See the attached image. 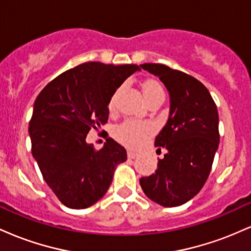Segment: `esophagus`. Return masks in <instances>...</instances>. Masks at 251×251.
Returning a JSON list of instances; mask_svg holds the SVG:
<instances>
[{
  "instance_id": "34e87169",
  "label": "esophagus",
  "mask_w": 251,
  "mask_h": 251,
  "mask_svg": "<svg viewBox=\"0 0 251 251\" xmlns=\"http://www.w3.org/2000/svg\"><path fill=\"white\" fill-rule=\"evenodd\" d=\"M127 157L131 158V159H134V158L138 157V153H137V152L132 151V150H128V151H127Z\"/></svg>"
}]
</instances>
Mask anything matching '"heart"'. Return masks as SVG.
I'll return each instance as SVG.
<instances>
[{
  "instance_id": "1",
  "label": "heart",
  "mask_w": 251,
  "mask_h": 251,
  "mask_svg": "<svg viewBox=\"0 0 251 251\" xmlns=\"http://www.w3.org/2000/svg\"><path fill=\"white\" fill-rule=\"evenodd\" d=\"M142 89L146 101L155 97H164L162 85L155 80L150 79L144 81ZM114 103H116V96L112 97L111 101H109V108H113ZM152 131H153L152 126L148 123L126 120L114 129V137L123 145L131 149H138L146 143L148 138L152 134Z\"/></svg>"
}]
</instances>
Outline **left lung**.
I'll return each instance as SVG.
<instances>
[{
	"mask_svg": "<svg viewBox=\"0 0 251 251\" xmlns=\"http://www.w3.org/2000/svg\"><path fill=\"white\" fill-rule=\"evenodd\" d=\"M140 67L159 77L170 94L168 123L154 142L168 152L153 175L140 178V186L157 204L179 206L201 191L211 171L220 144L217 107L194 76L160 63Z\"/></svg>",
	"mask_w": 251,
	"mask_h": 251,
	"instance_id": "obj_1",
	"label": "left lung"
}]
</instances>
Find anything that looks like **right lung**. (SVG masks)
<instances>
[{"instance_id":"1","label":"right lung","mask_w":251,"mask_h":251,"mask_svg":"<svg viewBox=\"0 0 251 251\" xmlns=\"http://www.w3.org/2000/svg\"><path fill=\"white\" fill-rule=\"evenodd\" d=\"M137 65L85 62L63 72L46 86L34 102L29 123L31 153L63 205L86 209L107 192L126 150L112 138L96 150L86 143L89 129L108 120L111 98Z\"/></svg>"}]
</instances>
